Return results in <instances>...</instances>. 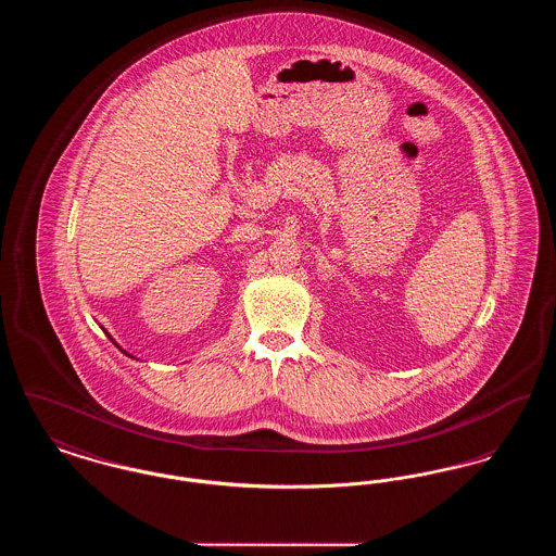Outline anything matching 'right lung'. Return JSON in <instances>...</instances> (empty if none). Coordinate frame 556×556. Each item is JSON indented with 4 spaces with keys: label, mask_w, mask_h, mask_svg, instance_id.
<instances>
[{
    "label": "right lung",
    "mask_w": 556,
    "mask_h": 556,
    "mask_svg": "<svg viewBox=\"0 0 556 556\" xmlns=\"http://www.w3.org/2000/svg\"><path fill=\"white\" fill-rule=\"evenodd\" d=\"M110 340H112V338H110ZM112 342H114V340H112Z\"/></svg>",
    "instance_id": "right-lung-1"
}]
</instances>
